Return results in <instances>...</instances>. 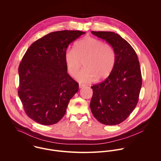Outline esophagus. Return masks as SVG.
Segmentation results:
<instances>
[{
    "mask_svg": "<svg viewBox=\"0 0 161 161\" xmlns=\"http://www.w3.org/2000/svg\"><path fill=\"white\" fill-rule=\"evenodd\" d=\"M85 86L84 85H83V84H79V88H83Z\"/></svg>",
    "mask_w": 161,
    "mask_h": 161,
    "instance_id": "34e87169",
    "label": "esophagus"
}]
</instances>
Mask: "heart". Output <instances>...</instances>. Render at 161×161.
I'll return each mask as SVG.
<instances>
[{"label":"heart","instance_id":"heart-1","mask_svg":"<svg viewBox=\"0 0 161 161\" xmlns=\"http://www.w3.org/2000/svg\"><path fill=\"white\" fill-rule=\"evenodd\" d=\"M84 62L85 69L77 76L82 83H89L97 78L102 80L112 72L115 63V51L108 43L92 36H86L77 42L74 49L65 53V62L69 74L75 77Z\"/></svg>","mask_w":161,"mask_h":161}]
</instances>
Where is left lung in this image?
Wrapping results in <instances>:
<instances>
[{
    "mask_svg": "<svg viewBox=\"0 0 161 161\" xmlns=\"http://www.w3.org/2000/svg\"><path fill=\"white\" fill-rule=\"evenodd\" d=\"M92 33L112 46L115 63L104 81L91 87V110L100 123L118 125L130 116L138 103L142 86L138 56L132 46L118 34L93 31Z\"/></svg>",
    "mask_w": 161,
    "mask_h": 161,
    "instance_id": "8db88e82",
    "label": "left lung"
}]
</instances>
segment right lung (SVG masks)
<instances>
[{
  "mask_svg": "<svg viewBox=\"0 0 161 161\" xmlns=\"http://www.w3.org/2000/svg\"><path fill=\"white\" fill-rule=\"evenodd\" d=\"M85 32L63 30L35 42L19 68L18 94L27 116L43 125L57 123L65 115L79 84L67 72L65 53L69 44Z\"/></svg>",
  "mask_w": 161,
  "mask_h": 161,
  "instance_id": "obj_1",
  "label": "right lung"
}]
</instances>
